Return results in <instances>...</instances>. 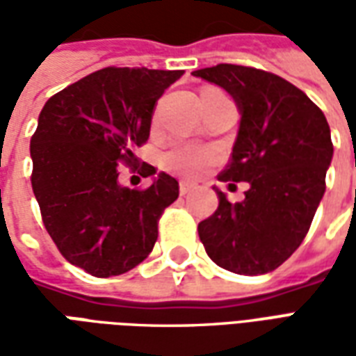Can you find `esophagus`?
Returning a JSON list of instances; mask_svg holds the SVG:
<instances>
[{"mask_svg":"<svg viewBox=\"0 0 356 356\" xmlns=\"http://www.w3.org/2000/svg\"><path fill=\"white\" fill-rule=\"evenodd\" d=\"M193 188H194L193 183H186V181H181V183H179V193H181V196L188 194Z\"/></svg>","mask_w":356,"mask_h":356,"instance_id":"34e87169","label":"esophagus"}]
</instances>
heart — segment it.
Here are the masks:
<instances>
[{"mask_svg": "<svg viewBox=\"0 0 356 356\" xmlns=\"http://www.w3.org/2000/svg\"><path fill=\"white\" fill-rule=\"evenodd\" d=\"M163 165L183 177H198L216 160V152L209 147L193 143H173L162 156Z\"/></svg>", "mask_w": 356, "mask_h": 356, "instance_id": "b5f03b06", "label": "heart"}]
</instances>
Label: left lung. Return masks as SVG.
I'll return each mask as SVG.
<instances>
[{"instance_id": "1", "label": "left lung", "mask_w": 356, "mask_h": 356, "mask_svg": "<svg viewBox=\"0 0 356 356\" xmlns=\"http://www.w3.org/2000/svg\"><path fill=\"white\" fill-rule=\"evenodd\" d=\"M193 74L223 88L238 104V135L219 181L250 185L236 204L216 188V213L198 225L202 244L211 261L231 273H270L303 242L326 191L334 154L326 116L276 74L238 65Z\"/></svg>"}]
</instances>
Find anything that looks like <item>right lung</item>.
Masks as SVG:
<instances>
[{
  "instance_id": "obj_1",
  "label": "right lung",
  "mask_w": 356,
  "mask_h": 356,
  "mask_svg": "<svg viewBox=\"0 0 356 356\" xmlns=\"http://www.w3.org/2000/svg\"><path fill=\"white\" fill-rule=\"evenodd\" d=\"M183 70L108 66L53 95L30 140L32 188L42 219L66 261L97 278L145 261L179 183L158 173L139 191L120 185V163L150 135L154 106ZM156 170L143 163V177Z\"/></svg>"
}]
</instances>
